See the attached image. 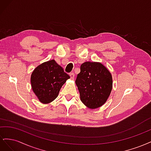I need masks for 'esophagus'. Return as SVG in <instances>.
Masks as SVG:
<instances>
[{
  "mask_svg": "<svg viewBox=\"0 0 151 151\" xmlns=\"http://www.w3.org/2000/svg\"><path fill=\"white\" fill-rule=\"evenodd\" d=\"M69 75H70V79H71L72 80H74V77H75V75H74V73H70V74Z\"/></svg>",
  "mask_w": 151,
  "mask_h": 151,
  "instance_id": "esophagus-1",
  "label": "esophagus"
}]
</instances>
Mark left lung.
<instances>
[{
	"instance_id": "8db88e82",
	"label": "left lung",
	"mask_w": 151,
	"mask_h": 151,
	"mask_svg": "<svg viewBox=\"0 0 151 151\" xmlns=\"http://www.w3.org/2000/svg\"><path fill=\"white\" fill-rule=\"evenodd\" d=\"M76 84L81 101L89 108L96 109L107 101L112 89L113 79L111 73L102 63L86 62L81 65Z\"/></svg>"
}]
</instances>
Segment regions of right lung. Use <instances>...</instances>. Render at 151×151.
Listing matches in <instances>:
<instances>
[{
	"label": "right lung",
	"instance_id": "1",
	"mask_svg": "<svg viewBox=\"0 0 151 151\" xmlns=\"http://www.w3.org/2000/svg\"><path fill=\"white\" fill-rule=\"evenodd\" d=\"M70 76L55 60L45 62L35 68L31 76L32 89L43 104L57 98L62 86Z\"/></svg>",
	"mask_w": 151,
	"mask_h": 151
}]
</instances>
